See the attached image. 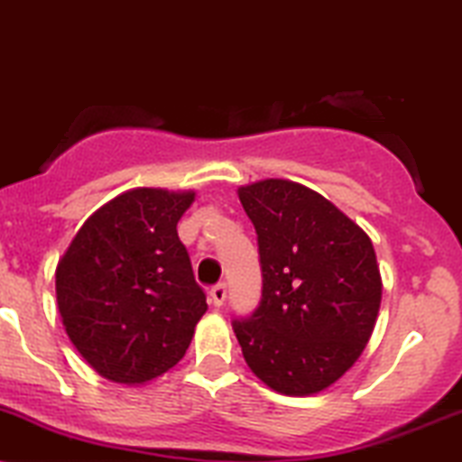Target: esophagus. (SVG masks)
Listing matches in <instances>:
<instances>
[{
  "label": "esophagus",
  "instance_id": "obj_1",
  "mask_svg": "<svg viewBox=\"0 0 462 462\" xmlns=\"http://www.w3.org/2000/svg\"><path fill=\"white\" fill-rule=\"evenodd\" d=\"M209 300L214 302V307H222V305H225V300H226V287H225V283L211 287Z\"/></svg>",
  "mask_w": 462,
  "mask_h": 462
}]
</instances>
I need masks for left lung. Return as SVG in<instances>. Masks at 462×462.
Instances as JSON below:
<instances>
[{
	"mask_svg": "<svg viewBox=\"0 0 462 462\" xmlns=\"http://www.w3.org/2000/svg\"><path fill=\"white\" fill-rule=\"evenodd\" d=\"M259 242L263 290L233 333L254 376L283 395L328 389L376 327L383 279L372 240L316 189L290 179L237 188Z\"/></svg>",
	"mask_w": 462,
	"mask_h": 462,
	"instance_id": "1",
	"label": "left lung"
}]
</instances>
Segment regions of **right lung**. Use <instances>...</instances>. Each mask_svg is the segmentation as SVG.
I'll use <instances>...</instances> for the list:
<instances>
[{"mask_svg":"<svg viewBox=\"0 0 462 462\" xmlns=\"http://www.w3.org/2000/svg\"><path fill=\"white\" fill-rule=\"evenodd\" d=\"M194 197V189H127L88 216L60 257L64 330L107 381L132 387L166 374L208 311L177 236Z\"/></svg>","mask_w":462,"mask_h":462,"instance_id":"add662e5","label":"right lung"}]
</instances>
